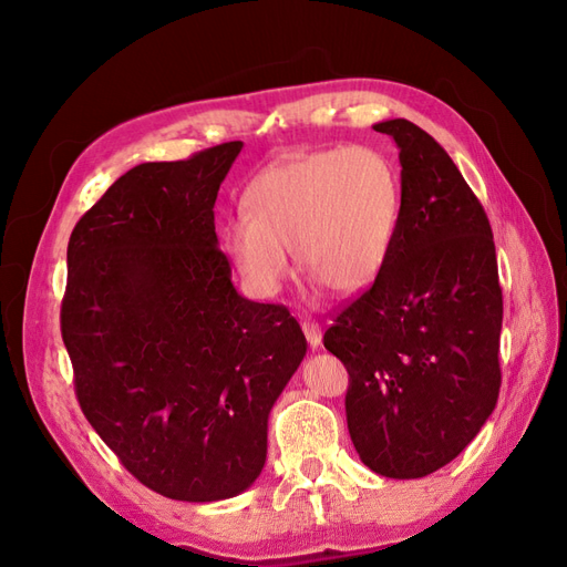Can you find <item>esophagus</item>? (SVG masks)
<instances>
[{"mask_svg": "<svg viewBox=\"0 0 567 567\" xmlns=\"http://www.w3.org/2000/svg\"><path fill=\"white\" fill-rule=\"evenodd\" d=\"M301 330H303V334H306V342H309V347L311 349H318L320 347V342H322V330H320V326L316 320H303L301 322Z\"/></svg>", "mask_w": 567, "mask_h": 567, "instance_id": "1", "label": "esophagus"}]
</instances>
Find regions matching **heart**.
I'll return each instance as SVG.
<instances>
[{"label":"heart","instance_id":"b5f03b06","mask_svg":"<svg viewBox=\"0 0 567 567\" xmlns=\"http://www.w3.org/2000/svg\"><path fill=\"white\" fill-rule=\"evenodd\" d=\"M403 194L396 166L370 147L326 150L272 164L245 192L247 216L225 223L237 270L270 297L289 275V249L303 272L337 295L378 280L394 251Z\"/></svg>","mask_w":567,"mask_h":567}]
</instances>
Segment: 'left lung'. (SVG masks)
Instances as JSON below:
<instances>
[{"label":"left lung","instance_id":"8db88e82","mask_svg":"<svg viewBox=\"0 0 567 567\" xmlns=\"http://www.w3.org/2000/svg\"><path fill=\"white\" fill-rule=\"evenodd\" d=\"M401 164V223L373 287L322 342L349 370L347 425L370 471H440L492 415L504 299L487 214L444 147L406 118L375 123Z\"/></svg>","mask_w":567,"mask_h":567}]
</instances>
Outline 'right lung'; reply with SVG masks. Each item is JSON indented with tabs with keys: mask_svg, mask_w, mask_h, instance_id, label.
I'll list each match as a JSON object with an SVG mask.
<instances>
[{
	"mask_svg": "<svg viewBox=\"0 0 567 567\" xmlns=\"http://www.w3.org/2000/svg\"><path fill=\"white\" fill-rule=\"evenodd\" d=\"M245 144L121 175L69 241L61 334L90 425L144 487L233 498L261 475L268 415L306 355L285 306L241 297L214 204Z\"/></svg>",
	"mask_w": 567,
	"mask_h": 567,
	"instance_id": "1",
	"label": "right lung"
}]
</instances>
